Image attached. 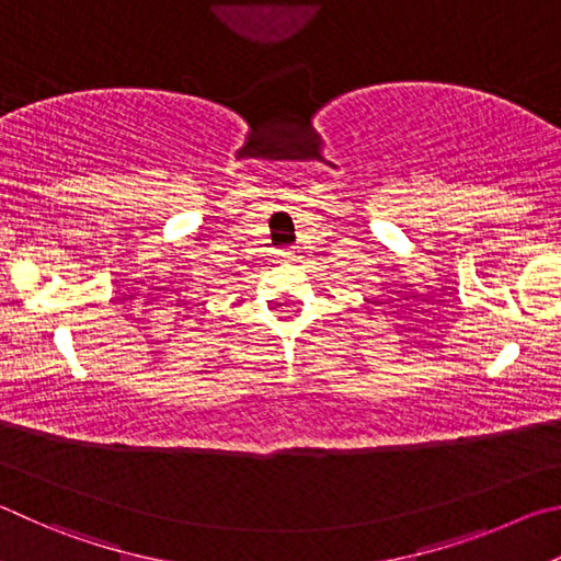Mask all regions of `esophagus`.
I'll return each mask as SVG.
<instances>
[{"instance_id":"obj_1","label":"esophagus","mask_w":561,"mask_h":561,"mask_svg":"<svg viewBox=\"0 0 561 561\" xmlns=\"http://www.w3.org/2000/svg\"><path fill=\"white\" fill-rule=\"evenodd\" d=\"M280 259L286 261V263L298 261V251H296V249H283V251H280Z\"/></svg>"}]
</instances>
